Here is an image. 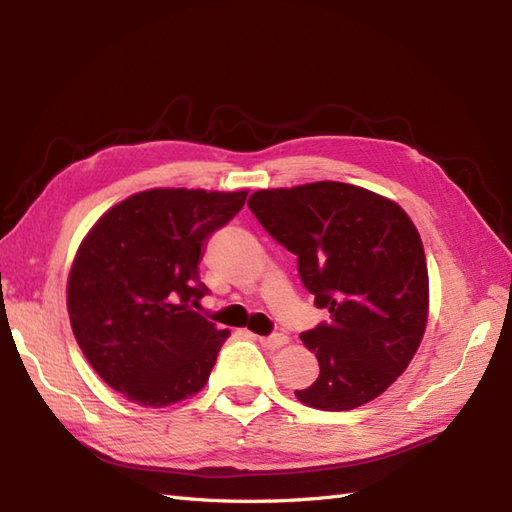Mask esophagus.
Returning a JSON list of instances; mask_svg holds the SVG:
<instances>
[{
  "label": "esophagus",
  "instance_id": "obj_1",
  "mask_svg": "<svg viewBox=\"0 0 512 512\" xmlns=\"http://www.w3.org/2000/svg\"><path fill=\"white\" fill-rule=\"evenodd\" d=\"M259 343L268 347V350H277V347L288 343V336L275 332V334H268V336H259Z\"/></svg>",
  "mask_w": 512,
  "mask_h": 512
}]
</instances>
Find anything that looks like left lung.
Returning <instances> with one entry per match:
<instances>
[{"instance_id":"1","label":"left lung","mask_w":512,"mask_h":512,"mask_svg":"<svg viewBox=\"0 0 512 512\" xmlns=\"http://www.w3.org/2000/svg\"><path fill=\"white\" fill-rule=\"evenodd\" d=\"M248 209L297 255L301 284L330 312L301 341L319 378L295 394L323 411L361 407L394 383L427 328L429 275L416 226L396 202L345 182L257 191Z\"/></svg>"}]
</instances>
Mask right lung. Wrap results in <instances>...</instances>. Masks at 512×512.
Instances as JSON below:
<instances>
[{
	"mask_svg": "<svg viewBox=\"0 0 512 512\" xmlns=\"http://www.w3.org/2000/svg\"><path fill=\"white\" fill-rule=\"evenodd\" d=\"M246 195L143 191L83 239L68 279L74 339L94 372L136 405H173L209 380L228 332L193 310L209 295L200 262Z\"/></svg>",
	"mask_w": 512,
	"mask_h": 512,
	"instance_id": "right-lung-1",
	"label": "right lung"
}]
</instances>
